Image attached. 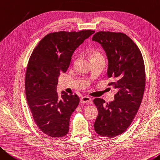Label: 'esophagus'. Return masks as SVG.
Here are the masks:
<instances>
[{
    "mask_svg": "<svg viewBox=\"0 0 160 160\" xmlns=\"http://www.w3.org/2000/svg\"><path fill=\"white\" fill-rule=\"evenodd\" d=\"M81 103H88L91 101V99L88 96H83V97L81 98Z\"/></svg>",
    "mask_w": 160,
    "mask_h": 160,
    "instance_id": "esophagus-1",
    "label": "esophagus"
}]
</instances>
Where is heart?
I'll return each mask as SVG.
<instances>
[{"instance_id": "obj_1", "label": "heart", "mask_w": 160, "mask_h": 160, "mask_svg": "<svg viewBox=\"0 0 160 160\" xmlns=\"http://www.w3.org/2000/svg\"><path fill=\"white\" fill-rule=\"evenodd\" d=\"M90 55L91 59H92V61L103 59V57L101 53V52L97 50V49H93V50H91L90 52Z\"/></svg>"}]
</instances>
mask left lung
I'll use <instances>...</instances> for the list:
<instances>
[{
	"mask_svg": "<svg viewBox=\"0 0 160 160\" xmlns=\"http://www.w3.org/2000/svg\"><path fill=\"white\" fill-rule=\"evenodd\" d=\"M101 44L108 60V86L116 91L115 100L106 103L96 98L98 114L94 129L103 137L123 133L132 122L142 100L145 86V64L141 52L129 37L122 32L100 31L92 38Z\"/></svg>",
	"mask_w": 160,
	"mask_h": 160,
	"instance_id": "left-lung-1",
	"label": "left lung"
}]
</instances>
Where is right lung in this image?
Returning <instances> with one entry per match:
<instances>
[{
    "label": "right lung",
    "instance_id": "1",
    "mask_svg": "<svg viewBox=\"0 0 160 160\" xmlns=\"http://www.w3.org/2000/svg\"><path fill=\"white\" fill-rule=\"evenodd\" d=\"M93 33L91 30L49 33L38 44L29 59L26 98L34 121L49 137L62 138L69 132L71 115L79 103V97L62 91L60 99L57 92L58 77L67 72L76 49Z\"/></svg>",
    "mask_w": 160,
    "mask_h": 160
}]
</instances>
